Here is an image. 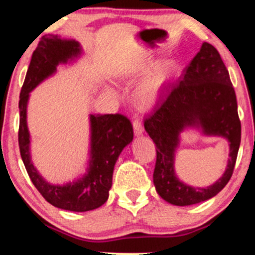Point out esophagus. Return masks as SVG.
I'll use <instances>...</instances> for the list:
<instances>
[{
    "label": "esophagus",
    "instance_id": "esophagus-1",
    "mask_svg": "<svg viewBox=\"0 0 255 255\" xmlns=\"http://www.w3.org/2000/svg\"><path fill=\"white\" fill-rule=\"evenodd\" d=\"M133 132H134V134L137 135V137H138V135L142 134V132H144V127H142L140 121L135 120L133 122Z\"/></svg>",
    "mask_w": 255,
    "mask_h": 255
}]
</instances>
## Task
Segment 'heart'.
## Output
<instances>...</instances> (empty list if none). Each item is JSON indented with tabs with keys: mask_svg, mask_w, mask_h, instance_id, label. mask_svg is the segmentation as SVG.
<instances>
[{
	"mask_svg": "<svg viewBox=\"0 0 255 255\" xmlns=\"http://www.w3.org/2000/svg\"><path fill=\"white\" fill-rule=\"evenodd\" d=\"M173 72V65L170 62H162L158 65L151 74L139 86L137 96L139 102L145 107H152L158 102L167 81ZM110 92H114L110 89Z\"/></svg>",
	"mask_w": 255,
	"mask_h": 255,
	"instance_id": "obj_1",
	"label": "heart"
}]
</instances>
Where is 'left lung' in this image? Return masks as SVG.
Here are the masks:
<instances>
[{
	"instance_id": "left-lung-1",
	"label": "left lung",
	"mask_w": 255,
	"mask_h": 255,
	"mask_svg": "<svg viewBox=\"0 0 255 255\" xmlns=\"http://www.w3.org/2000/svg\"><path fill=\"white\" fill-rule=\"evenodd\" d=\"M144 127L156 146L153 183L166 202L179 207L197 204L216 196L226 186L238 155L242 125L229 72L211 44H202L181 79L167 88L165 100L146 118ZM188 128H196L206 136L224 137L229 142L226 172L209 187L189 186L175 172L180 133Z\"/></svg>"
}]
</instances>
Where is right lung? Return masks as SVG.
<instances>
[{
  "instance_id": "right-lung-1",
  "label": "right lung",
  "mask_w": 255,
  "mask_h": 255,
  "mask_svg": "<svg viewBox=\"0 0 255 255\" xmlns=\"http://www.w3.org/2000/svg\"><path fill=\"white\" fill-rule=\"evenodd\" d=\"M83 50L75 39L59 34L41 38L26 72L19 95L18 144L20 156L31 181L48 203L62 210L85 212L100 208L109 197L113 174L118 156L133 139L131 122L123 115H89V152L86 172L62 184L48 182L31 159V135L27 128L30 93L57 73L59 65H72L82 57Z\"/></svg>"
}]
</instances>
